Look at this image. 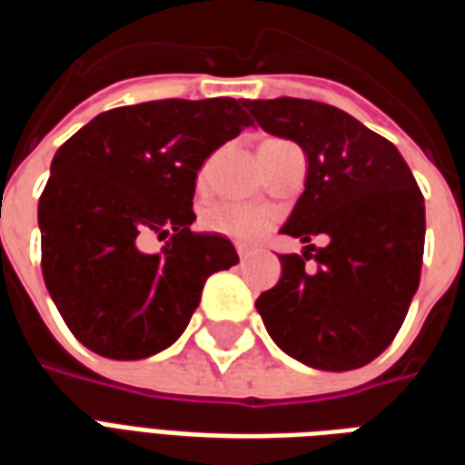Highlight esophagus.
Segmentation results:
<instances>
[{
    "label": "esophagus",
    "mask_w": 465,
    "mask_h": 465,
    "mask_svg": "<svg viewBox=\"0 0 465 465\" xmlns=\"http://www.w3.org/2000/svg\"><path fill=\"white\" fill-rule=\"evenodd\" d=\"M236 253H239V259H242V262H246V256H249V249L239 246V249H236Z\"/></svg>",
    "instance_id": "1"
}]
</instances>
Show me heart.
Masks as SVG:
<instances>
[{"label": "heart", "mask_w": 465, "mask_h": 465, "mask_svg": "<svg viewBox=\"0 0 465 465\" xmlns=\"http://www.w3.org/2000/svg\"><path fill=\"white\" fill-rule=\"evenodd\" d=\"M202 223L206 232L219 233L236 243H253L272 226V213L246 203L219 202L203 209Z\"/></svg>", "instance_id": "obj_1"}]
</instances>
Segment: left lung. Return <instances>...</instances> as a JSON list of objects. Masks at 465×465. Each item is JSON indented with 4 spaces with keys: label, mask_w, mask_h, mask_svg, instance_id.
Returning a JSON list of instances; mask_svg holds the SVG:
<instances>
[{
    "label": "left lung",
    "mask_w": 465,
    "mask_h": 465,
    "mask_svg": "<svg viewBox=\"0 0 465 465\" xmlns=\"http://www.w3.org/2000/svg\"><path fill=\"white\" fill-rule=\"evenodd\" d=\"M263 132L309 159L306 189L282 233L309 243L319 269L283 253L282 279L256 299L273 343L312 369L351 371L386 351L419 289L426 209L399 149L359 119L312 99H253ZM309 249V246H306Z\"/></svg>",
    "instance_id": "left-lung-1"
}]
</instances>
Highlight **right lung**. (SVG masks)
Returning <instances> with one entry per match:
<instances>
[{"label":"right lung","instance_id":"1","mask_svg":"<svg viewBox=\"0 0 465 465\" xmlns=\"http://www.w3.org/2000/svg\"><path fill=\"white\" fill-rule=\"evenodd\" d=\"M246 99H162L94 116L59 146L39 199L42 272L86 349L136 361L169 349L206 279L239 262L219 233H193L196 173L252 126ZM146 232L166 238L143 254Z\"/></svg>","mask_w":465,"mask_h":465}]
</instances>
